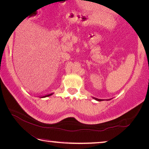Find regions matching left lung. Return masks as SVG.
I'll return each mask as SVG.
<instances>
[{
	"label": "left lung",
	"mask_w": 149,
	"mask_h": 149,
	"mask_svg": "<svg viewBox=\"0 0 149 149\" xmlns=\"http://www.w3.org/2000/svg\"><path fill=\"white\" fill-rule=\"evenodd\" d=\"M93 99H94L95 100H97V101H102V100H104L103 99H97V98H95V97H93ZM109 99H108L107 100H108Z\"/></svg>",
	"instance_id": "left-lung-1"
}]
</instances>
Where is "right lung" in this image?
Returning a JSON list of instances; mask_svg holds the SVG:
<instances>
[{
    "label": "right lung",
    "mask_w": 149,
    "mask_h": 149,
    "mask_svg": "<svg viewBox=\"0 0 149 149\" xmlns=\"http://www.w3.org/2000/svg\"><path fill=\"white\" fill-rule=\"evenodd\" d=\"M54 93H50V94H48V95H46L45 96H42V97H41V98H45V97H49V96H51L53 95Z\"/></svg>",
    "instance_id": "obj_1"
}]
</instances>
